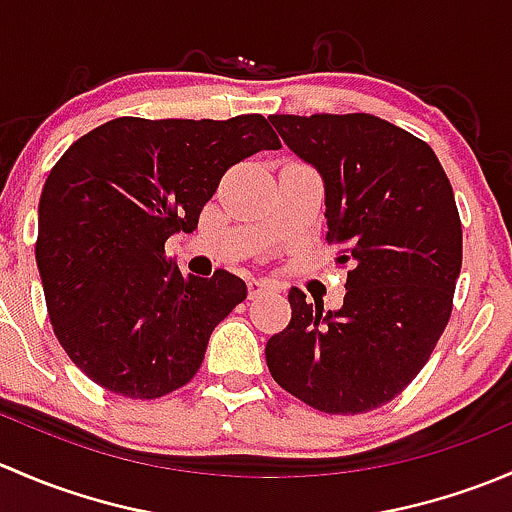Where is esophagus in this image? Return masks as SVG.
<instances>
[{
  "mask_svg": "<svg viewBox=\"0 0 512 512\" xmlns=\"http://www.w3.org/2000/svg\"><path fill=\"white\" fill-rule=\"evenodd\" d=\"M270 289H275V285L267 280H250L247 282V294H250V299L260 297L262 292H270Z\"/></svg>",
  "mask_w": 512,
  "mask_h": 512,
  "instance_id": "34e87169",
  "label": "esophagus"
}]
</instances>
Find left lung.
I'll return each instance as SVG.
<instances>
[{
    "label": "left lung",
    "mask_w": 512,
    "mask_h": 512,
    "mask_svg": "<svg viewBox=\"0 0 512 512\" xmlns=\"http://www.w3.org/2000/svg\"><path fill=\"white\" fill-rule=\"evenodd\" d=\"M324 183L327 242L349 265L339 309L289 289L292 319L267 342L282 389L324 414L399 396L446 329L461 275L453 188L431 146L369 113L270 116Z\"/></svg>",
    "instance_id": "left-lung-1"
}]
</instances>
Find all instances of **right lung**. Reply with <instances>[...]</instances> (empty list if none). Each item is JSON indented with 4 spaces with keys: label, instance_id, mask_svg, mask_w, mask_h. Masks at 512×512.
<instances>
[{
    "label": "right lung",
    "instance_id": "add662e5",
    "mask_svg": "<svg viewBox=\"0 0 512 512\" xmlns=\"http://www.w3.org/2000/svg\"><path fill=\"white\" fill-rule=\"evenodd\" d=\"M277 148L260 113L126 116L59 158L41 190L36 267L56 339L89 379L128 399H158L193 379L247 287L225 270L183 277L165 240L198 227L230 165Z\"/></svg>",
    "mask_w": 512,
    "mask_h": 512
}]
</instances>
